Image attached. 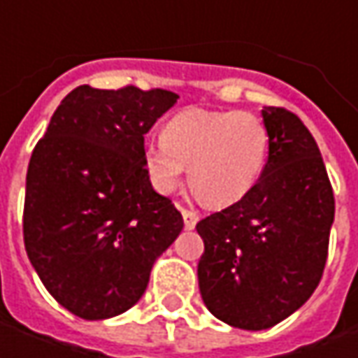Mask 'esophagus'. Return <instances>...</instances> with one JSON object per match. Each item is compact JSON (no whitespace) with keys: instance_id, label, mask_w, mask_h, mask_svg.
Instances as JSON below:
<instances>
[{"instance_id":"esophagus-1","label":"esophagus","mask_w":358,"mask_h":358,"mask_svg":"<svg viewBox=\"0 0 358 358\" xmlns=\"http://www.w3.org/2000/svg\"><path fill=\"white\" fill-rule=\"evenodd\" d=\"M181 215H183V221H185L187 229H193L197 225V221H199V213L193 211V209H181Z\"/></svg>"}]
</instances>
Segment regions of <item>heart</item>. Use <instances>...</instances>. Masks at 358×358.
Returning <instances> with one entry per match:
<instances>
[{
	"label": "heart",
	"instance_id": "b5f03b06",
	"mask_svg": "<svg viewBox=\"0 0 358 358\" xmlns=\"http://www.w3.org/2000/svg\"><path fill=\"white\" fill-rule=\"evenodd\" d=\"M268 131L249 111L187 107L163 127V141L143 147V163L161 193L181 185L189 167V187L207 207H227L243 199L267 163Z\"/></svg>",
	"mask_w": 358,
	"mask_h": 358
}]
</instances>
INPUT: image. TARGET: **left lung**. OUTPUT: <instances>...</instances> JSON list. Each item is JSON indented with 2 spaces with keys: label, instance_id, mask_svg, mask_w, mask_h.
<instances>
[{
  "label": "left lung",
  "instance_id": "1",
  "mask_svg": "<svg viewBox=\"0 0 358 358\" xmlns=\"http://www.w3.org/2000/svg\"><path fill=\"white\" fill-rule=\"evenodd\" d=\"M268 155L255 187L197 223L203 303L223 323L261 331L293 315L323 277L335 195L321 151L285 107H265Z\"/></svg>",
  "mask_w": 358,
  "mask_h": 358
}]
</instances>
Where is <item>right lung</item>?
Returning a JSON list of instances; mask_svg holds the SVG:
<instances>
[{"label":"right lung","instance_id":"add662e5","mask_svg":"<svg viewBox=\"0 0 358 358\" xmlns=\"http://www.w3.org/2000/svg\"><path fill=\"white\" fill-rule=\"evenodd\" d=\"M177 93L79 85L35 145L25 181V251L51 296L97 321L131 309L149 273L183 229L151 187L145 133Z\"/></svg>","mask_w":358,"mask_h":358}]
</instances>
